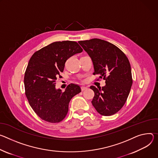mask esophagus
Returning <instances> with one entry per match:
<instances>
[{
	"mask_svg": "<svg viewBox=\"0 0 158 158\" xmlns=\"http://www.w3.org/2000/svg\"><path fill=\"white\" fill-rule=\"evenodd\" d=\"M87 89V87L86 86H81V91H84V90H86Z\"/></svg>",
	"mask_w": 158,
	"mask_h": 158,
	"instance_id": "obj_1",
	"label": "esophagus"
}]
</instances>
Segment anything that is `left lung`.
<instances>
[{
	"instance_id": "8db88e82",
	"label": "left lung",
	"mask_w": 158,
	"mask_h": 158,
	"mask_svg": "<svg viewBox=\"0 0 158 158\" xmlns=\"http://www.w3.org/2000/svg\"><path fill=\"white\" fill-rule=\"evenodd\" d=\"M78 43L92 60L94 75L106 80L102 88L90 86L95 93L93 106L102 115H114L124 106L132 85L129 61L118 48L108 41L94 38Z\"/></svg>"
}]
</instances>
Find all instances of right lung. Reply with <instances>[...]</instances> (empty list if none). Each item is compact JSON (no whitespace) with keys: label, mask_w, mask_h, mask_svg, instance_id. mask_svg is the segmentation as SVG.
<instances>
[{"label":"right lung","mask_w":158,"mask_h":158,"mask_svg":"<svg viewBox=\"0 0 158 158\" xmlns=\"http://www.w3.org/2000/svg\"><path fill=\"white\" fill-rule=\"evenodd\" d=\"M82 51L75 41H56L35 52L31 58L24 75L26 96L41 119L51 123L63 120L70 100L81 92L78 85L69 84L62 92L55 84L66 60Z\"/></svg>","instance_id":"1"}]
</instances>
